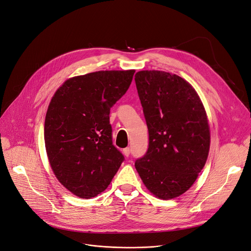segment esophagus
<instances>
[{"label": "esophagus", "instance_id": "34e87169", "mask_svg": "<svg viewBox=\"0 0 251 251\" xmlns=\"http://www.w3.org/2000/svg\"><path fill=\"white\" fill-rule=\"evenodd\" d=\"M123 154H124V156L128 157V156L130 155V148H129V147H127V148L123 149Z\"/></svg>", "mask_w": 251, "mask_h": 251}]
</instances>
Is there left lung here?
<instances>
[{"instance_id":"1","label":"left lung","mask_w":251,"mask_h":251,"mask_svg":"<svg viewBox=\"0 0 251 251\" xmlns=\"http://www.w3.org/2000/svg\"><path fill=\"white\" fill-rule=\"evenodd\" d=\"M148 127L146 154L135 167L156 197L172 199L187 191L206 163L209 125L203 104L184 79L163 71L135 75Z\"/></svg>"}]
</instances>
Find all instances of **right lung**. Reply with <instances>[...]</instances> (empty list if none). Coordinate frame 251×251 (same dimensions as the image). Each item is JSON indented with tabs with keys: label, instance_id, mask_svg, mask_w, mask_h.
<instances>
[{
	"label": "right lung",
	"instance_id": "1",
	"mask_svg": "<svg viewBox=\"0 0 251 251\" xmlns=\"http://www.w3.org/2000/svg\"><path fill=\"white\" fill-rule=\"evenodd\" d=\"M134 73L99 71L73 77L50 102L44 129L49 162L60 183L80 198L103 192L124 161L112 142L109 114Z\"/></svg>",
	"mask_w": 251,
	"mask_h": 251
}]
</instances>
